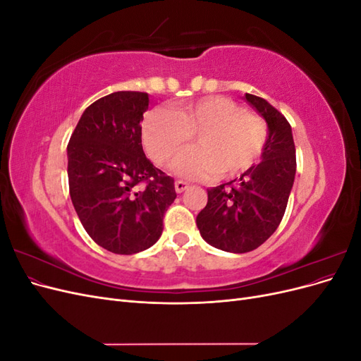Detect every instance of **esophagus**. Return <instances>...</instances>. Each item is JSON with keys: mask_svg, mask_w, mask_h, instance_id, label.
<instances>
[{"mask_svg": "<svg viewBox=\"0 0 361 361\" xmlns=\"http://www.w3.org/2000/svg\"><path fill=\"white\" fill-rule=\"evenodd\" d=\"M188 187H190V185L187 182H183V180H176V182H174V190H176V192H179V194L183 192Z\"/></svg>", "mask_w": 361, "mask_h": 361, "instance_id": "34e87169", "label": "esophagus"}]
</instances>
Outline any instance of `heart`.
I'll return each instance as SVG.
<instances>
[{
    "label": "heart",
    "instance_id": "heart-1",
    "mask_svg": "<svg viewBox=\"0 0 361 361\" xmlns=\"http://www.w3.org/2000/svg\"><path fill=\"white\" fill-rule=\"evenodd\" d=\"M194 137L195 149L174 162V171L192 179L233 178L259 159L267 145V126L260 117L224 96L150 113L143 125L149 157L167 166Z\"/></svg>",
    "mask_w": 361,
    "mask_h": 361
}]
</instances>
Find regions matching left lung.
<instances>
[{
  "instance_id": "8db88e82",
  "label": "left lung",
  "mask_w": 361,
  "mask_h": 361,
  "mask_svg": "<svg viewBox=\"0 0 361 361\" xmlns=\"http://www.w3.org/2000/svg\"><path fill=\"white\" fill-rule=\"evenodd\" d=\"M244 99L268 125L262 161L239 179L207 190V203L195 220L204 241L228 253L256 250L277 231L297 171L286 117L259 96L245 93Z\"/></svg>"
}]
</instances>
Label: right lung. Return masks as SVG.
<instances>
[{
	"mask_svg": "<svg viewBox=\"0 0 361 361\" xmlns=\"http://www.w3.org/2000/svg\"><path fill=\"white\" fill-rule=\"evenodd\" d=\"M143 92H114L85 108L68 145L69 192L85 232L116 255H134L162 233L174 180L141 146Z\"/></svg>",
	"mask_w": 361,
	"mask_h": 361,
	"instance_id": "add662e5",
	"label": "right lung"
}]
</instances>
